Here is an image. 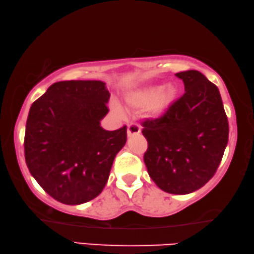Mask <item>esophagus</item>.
I'll return each mask as SVG.
<instances>
[{
    "mask_svg": "<svg viewBox=\"0 0 254 254\" xmlns=\"http://www.w3.org/2000/svg\"><path fill=\"white\" fill-rule=\"evenodd\" d=\"M140 132V127L138 124H129L127 126V135L131 136V135H137Z\"/></svg>",
    "mask_w": 254,
    "mask_h": 254,
    "instance_id": "1",
    "label": "esophagus"
}]
</instances>
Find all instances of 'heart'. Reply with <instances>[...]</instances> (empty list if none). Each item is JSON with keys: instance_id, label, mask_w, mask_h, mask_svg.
<instances>
[{"instance_id": "1", "label": "heart", "mask_w": 254, "mask_h": 254, "mask_svg": "<svg viewBox=\"0 0 254 254\" xmlns=\"http://www.w3.org/2000/svg\"><path fill=\"white\" fill-rule=\"evenodd\" d=\"M177 97V89L172 84H166L161 89L155 86H146L129 94L126 99L127 105L131 109H143L148 107V114L159 117L169 109ZM116 114L122 115L123 110L118 105L112 106Z\"/></svg>"}]
</instances>
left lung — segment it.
Here are the masks:
<instances>
[{"instance_id": "1", "label": "left lung", "mask_w": 254, "mask_h": 254, "mask_svg": "<svg viewBox=\"0 0 254 254\" xmlns=\"http://www.w3.org/2000/svg\"><path fill=\"white\" fill-rule=\"evenodd\" d=\"M176 75L185 93L159 118L145 119L144 162L165 192L187 194L205 186L221 163L228 142V120L218 88L198 70Z\"/></svg>"}]
</instances>
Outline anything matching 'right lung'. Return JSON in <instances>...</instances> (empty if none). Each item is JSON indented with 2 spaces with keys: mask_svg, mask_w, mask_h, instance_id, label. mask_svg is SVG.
I'll use <instances>...</instances> for the list:
<instances>
[{
  "mask_svg": "<svg viewBox=\"0 0 254 254\" xmlns=\"http://www.w3.org/2000/svg\"><path fill=\"white\" fill-rule=\"evenodd\" d=\"M110 93L101 81H62L49 86L29 111L24 157L49 196L80 205L101 193L127 127L105 130Z\"/></svg>",
  "mask_w": 254,
  "mask_h": 254,
  "instance_id": "obj_1",
  "label": "right lung"
}]
</instances>
